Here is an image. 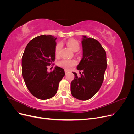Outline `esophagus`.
<instances>
[{
  "label": "esophagus",
  "instance_id": "34e87169",
  "mask_svg": "<svg viewBox=\"0 0 134 134\" xmlns=\"http://www.w3.org/2000/svg\"><path fill=\"white\" fill-rule=\"evenodd\" d=\"M68 71H67V70H65V74H68Z\"/></svg>",
  "mask_w": 134,
  "mask_h": 134
}]
</instances>
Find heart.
<instances>
[{
	"label": "heart",
	"instance_id": "b5f03b06",
	"mask_svg": "<svg viewBox=\"0 0 134 134\" xmlns=\"http://www.w3.org/2000/svg\"><path fill=\"white\" fill-rule=\"evenodd\" d=\"M67 45L73 51H76L79 49L80 45L79 42L75 40L71 39L67 42ZM62 48V44L59 43L56 45L55 50V53L56 55L59 54L60 51ZM76 64V61L74 60H67L64 59L60 61L59 63V66L62 67L66 70H70Z\"/></svg>",
	"mask_w": 134,
	"mask_h": 134
}]
</instances>
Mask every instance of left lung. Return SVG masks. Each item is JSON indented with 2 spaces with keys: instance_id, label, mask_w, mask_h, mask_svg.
I'll return each instance as SVG.
<instances>
[{
  "instance_id": "1",
  "label": "left lung",
  "mask_w": 134,
  "mask_h": 134,
  "mask_svg": "<svg viewBox=\"0 0 134 134\" xmlns=\"http://www.w3.org/2000/svg\"><path fill=\"white\" fill-rule=\"evenodd\" d=\"M83 56L77 69L83 70L78 77L76 72L71 82L70 90L74 98L86 100L91 98L102 86L107 68L106 52L100 43L93 38L82 36Z\"/></svg>"
}]
</instances>
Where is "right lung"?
<instances>
[{"mask_svg":"<svg viewBox=\"0 0 134 134\" xmlns=\"http://www.w3.org/2000/svg\"><path fill=\"white\" fill-rule=\"evenodd\" d=\"M56 38L51 35H41L27 44L22 58V74L28 90L40 99L54 97L59 83L65 75L63 68L55 66L48 72L50 66L55 59Z\"/></svg>","mask_w":134,"mask_h":134,"instance_id":"1","label":"right lung"}]
</instances>
